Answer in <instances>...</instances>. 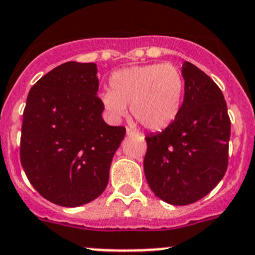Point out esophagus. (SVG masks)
Listing matches in <instances>:
<instances>
[{"label":"esophagus","instance_id":"1","mask_svg":"<svg viewBox=\"0 0 255 255\" xmlns=\"http://www.w3.org/2000/svg\"><path fill=\"white\" fill-rule=\"evenodd\" d=\"M126 135H128V136H139V132H136L135 130H131L128 128V129H126Z\"/></svg>","mask_w":255,"mask_h":255}]
</instances>
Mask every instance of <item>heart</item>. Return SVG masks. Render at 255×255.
<instances>
[{
  "label": "heart",
  "mask_w": 255,
  "mask_h": 255,
  "mask_svg": "<svg viewBox=\"0 0 255 255\" xmlns=\"http://www.w3.org/2000/svg\"><path fill=\"white\" fill-rule=\"evenodd\" d=\"M111 90L101 93V101L112 118H123L126 105L135 120L145 129L160 131L179 114L184 95L181 69L172 63L137 65L115 72Z\"/></svg>",
  "instance_id": "b5f03b06"
}]
</instances>
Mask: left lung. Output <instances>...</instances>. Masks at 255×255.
<instances>
[{"mask_svg": "<svg viewBox=\"0 0 255 255\" xmlns=\"http://www.w3.org/2000/svg\"><path fill=\"white\" fill-rule=\"evenodd\" d=\"M184 99L179 114L162 132L145 137L144 173L164 202L184 206L201 200L228 168L230 119L218 85L190 62L182 65Z\"/></svg>", "mask_w": 255, "mask_h": 255, "instance_id": "8db88e82", "label": "left lung"}]
</instances>
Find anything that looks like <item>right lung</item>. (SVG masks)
Segmentation results:
<instances>
[{
	"label": "right lung",
	"instance_id": "right-lung-1",
	"mask_svg": "<svg viewBox=\"0 0 255 255\" xmlns=\"http://www.w3.org/2000/svg\"><path fill=\"white\" fill-rule=\"evenodd\" d=\"M95 63L67 62L46 73L27 95L20 159L44 198L77 207L99 197L109 183L124 126L102 119Z\"/></svg>",
	"mask_w": 255,
	"mask_h": 255
}]
</instances>
